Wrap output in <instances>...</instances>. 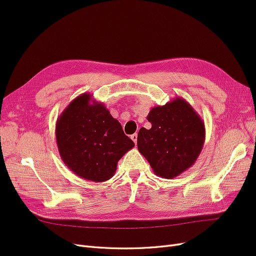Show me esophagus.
Returning <instances> with one entry per match:
<instances>
[{"mask_svg":"<svg viewBox=\"0 0 256 256\" xmlns=\"http://www.w3.org/2000/svg\"><path fill=\"white\" fill-rule=\"evenodd\" d=\"M131 140L134 142V144H136V142H138V134H134L132 136H131Z\"/></svg>","mask_w":256,"mask_h":256,"instance_id":"1","label":"esophagus"}]
</instances>
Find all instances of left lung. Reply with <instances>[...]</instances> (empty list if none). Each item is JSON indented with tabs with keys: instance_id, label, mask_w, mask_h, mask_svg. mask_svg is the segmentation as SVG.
Segmentation results:
<instances>
[{
	"instance_id": "1",
	"label": "left lung",
	"mask_w": 256,
	"mask_h": 256,
	"mask_svg": "<svg viewBox=\"0 0 256 256\" xmlns=\"http://www.w3.org/2000/svg\"><path fill=\"white\" fill-rule=\"evenodd\" d=\"M150 129L138 134V150L154 173L170 180L194 164L205 142V125L196 110L182 97L156 106L147 115Z\"/></svg>"
}]
</instances>
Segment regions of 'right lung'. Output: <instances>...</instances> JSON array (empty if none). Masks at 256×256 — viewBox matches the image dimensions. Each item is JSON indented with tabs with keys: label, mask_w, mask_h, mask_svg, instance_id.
<instances>
[{
	"label": "right lung",
	"mask_w": 256,
	"mask_h": 256,
	"mask_svg": "<svg viewBox=\"0 0 256 256\" xmlns=\"http://www.w3.org/2000/svg\"><path fill=\"white\" fill-rule=\"evenodd\" d=\"M60 158L86 180L102 182L113 177L118 160L134 146L102 102L84 92L74 99L56 120Z\"/></svg>",
	"instance_id": "obj_1"
}]
</instances>
